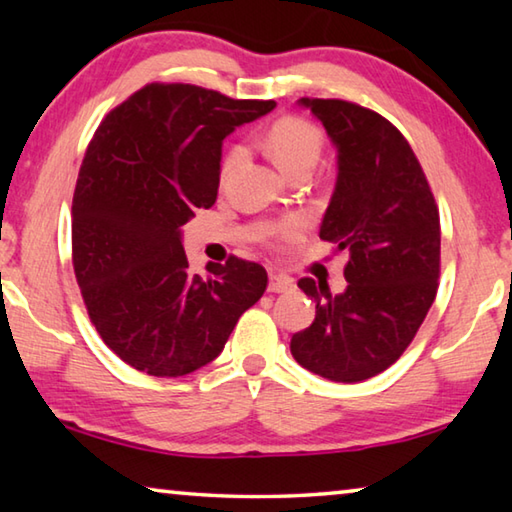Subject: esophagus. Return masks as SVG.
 Segmentation results:
<instances>
[{"label":"esophagus","instance_id":"obj_1","mask_svg":"<svg viewBox=\"0 0 512 512\" xmlns=\"http://www.w3.org/2000/svg\"><path fill=\"white\" fill-rule=\"evenodd\" d=\"M291 289H293V280L289 275L271 273V277H268V291L271 293H287Z\"/></svg>","mask_w":512,"mask_h":512}]
</instances>
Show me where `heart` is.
I'll use <instances>...</instances> for the list:
<instances>
[{
    "label": "heart",
    "instance_id": "heart-1",
    "mask_svg": "<svg viewBox=\"0 0 512 512\" xmlns=\"http://www.w3.org/2000/svg\"><path fill=\"white\" fill-rule=\"evenodd\" d=\"M268 151L273 153L275 162L280 164L284 171L293 173H309L318 162L320 153H323V131L318 124L300 117V115H284L275 119L266 135ZM246 158V144L244 142H232L228 151L223 155L221 162V178L230 176L237 169V164ZM307 228V221L298 214L282 216L273 223H268L266 237L273 241H296L302 237V232Z\"/></svg>",
    "mask_w": 512,
    "mask_h": 512
}]
</instances>
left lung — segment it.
Listing matches in <instances>:
<instances>
[{
	"instance_id": "left-lung-1",
	"label": "left lung",
	"mask_w": 512,
	"mask_h": 512,
	"mask_svg": "<svg viewBox=\"0 0 512 512\" xmlns=\"http://www.w3.org/2000/svg\"><path fill=\"white\" fill-rule=\"evenodd\" d=\"M339 149V178L320 239L348 250V289L302 277L316 318L291 336L302 368L354 384L402 357L436 300L440 214L418 158L379 112L343 99H300Z\"/></svg>"
}]
</instances>
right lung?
Segmentation results:
<instances>
[{
  "label": "right lung",
  "instance_id": "right-lung-1",
  "mask_svg": "<svg viewBox=\"0 0 512 512\" xmlns=\"http://www.w3.org/2000/svg\"><path fill=\"white\" fill-rule=\"evenodd\" d=\"M273 108L149 83L94 131L72 201V264L92 325L135 370L183 377L214 361L264 296L266 268L248 259L192 273L180 228L216 201L223 137Z\"/></svg>",
  "mask_w": 512,
  "mask_h": 512
}]
</instances>
